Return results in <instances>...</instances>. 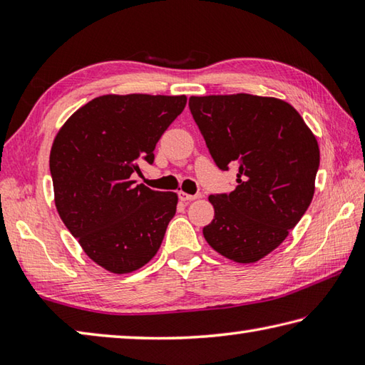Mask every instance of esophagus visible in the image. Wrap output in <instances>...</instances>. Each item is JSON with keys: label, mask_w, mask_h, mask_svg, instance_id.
<instances>
[{"label": "esophagus", "mask_w": 365, "mask_h": 365, "mask_svg": "<svg viewBox=\"0 0 365 365\" xmlns=\"http://www.w3.org/2000/svg\"><path fill=\"white\" fill-rule=\"evenodd\" d=\"M201 195H188V193H185V191H180V193H178V197H180L182 201H185V202H190V201H195V200H197V197H200Z\"/></svg>", "instance_id": "esophagus-1"}]
</instances>
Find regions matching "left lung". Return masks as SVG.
Listing matches in <instances>:
<instances>
[{"label":"left lung","instance_id":"obj_1","mask_svg":"<svg viewBox=\"0 0 365 365\" xmlns=\"http://www.w3.org/2000/svg\"><path fill=\"white\" fill-rule=\"evenodd\" d=\"M190 110L222 170L238 168L237 188L211 195L206 242L238 264L257 262L283 243L311 205L317 140L287 101L248 93L191 96Z\"/></svg>","mask_w":365,"mask_h":365}]
</instances>
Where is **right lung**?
Returning a JSON list of instances; mask_svg holds the SVG:
<instances>
[{
	"label": "right lung",
	"instance_id": "1",
	"mask_svg": "<svg viewBox=\"0 0 365 365\" xmlns=\"http://www.w3.org/2000/svg\"><path fill=\"white\" fill-rule=\"evenodd\" d=\"M187 96L103 95L78 108L49 153L54 205L85 255L110 274H130L156 256L178 196L135 185L138 160L182 114Z\"/></svg>",
	"mask_w": 365,
	"mask_h": 365
}]
</instances>
